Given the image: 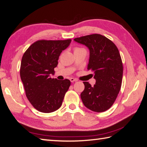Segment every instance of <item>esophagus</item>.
<instances>
[{
	"label": "esophagus",
	"mask_w": 147,
	"mask_h": 147,
	"mask_svg": "<svg viewBox=\"0 0 147 147\" xmlns=\"http://www.w3.org/2000/svg\"><path fill=\"white\" fill-rule=\"evenodd\" d=\"M69 80H70V81H71V82H77V81H78L77 79L73 78H70Z\"/></svg>",
	"instance_id": "34e87169"
}]
</instances>
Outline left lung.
I'll list each match as a JSON object with an SVG mask.
<instances>
[{
    "instance_id": "8db88e82",
    "label": "left lung",
    "mask_w": 147,
    "mask_h": 147,
    "mask_svg": "<svg viewBox=\"0 0 147 147\" xmlns=\"http://www.w3.org/2000/svg\"><path fill=\"white\" fill-rule=\"evenodd\" d=\"M75 42L85 45L90 51L88 70L94 73L93 86L83 82L85 89L81 93L83 104L90 110L102 112L113 105L120 91L123 66L119 50L107 37L100 34L81 36Z\"/></svg>"
}]
</instances>
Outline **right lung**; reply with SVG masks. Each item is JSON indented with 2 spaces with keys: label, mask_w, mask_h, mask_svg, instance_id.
I'll return each mask as SVG.
<instances>
[{
  "label": "right lung",
  "mask_w": 147,
  "mask_h": 147,
  "mask_svg": "<svg viewBox=\"0 0 147 147\" xmlns=\"http://www.w3.org/2000/svg\"><path fill=\"white\" fill-rule=\"evenodd\" d=\"M71 42V39L38 40L24 53L21 79L27 98L37 111L50 113L61 107L71 82L52 78L51 74H54L59 55Z\"/></svg>",
  "instance_id": "right-lung-1"
}]
</instances>
